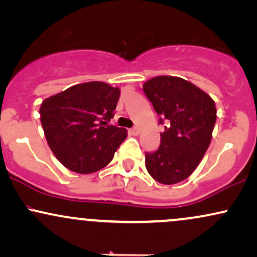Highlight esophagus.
Wrapping results in <instances>:
<instances>
[{"instance_id":"1","label":"esophagus","mask_w":257,"mask_h":257,"mask_svg":"<svg viewBox=\"0 0 257 257\" xmlns=\"http://www.w3.org/2000/svg\"><path fill=\"white\" fill-rule=\"evenodd\" d=\"M129 133H131L132 135H139V133H140V129H139L138 126H134V128L129 129Z\"/></svg>"}]
</instances>
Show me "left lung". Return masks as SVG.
Instances as JSON below:
<instances>
[{
  "mask_svg": "<svg viewBox=\"0 0 257 257\" xmlns=\"http://www.w3.org/2000/svg\"><path fill=\"white\" fill-rule=\"evenodd\" d=\"M143 90L168 122L159 149L146 153V169L161 184H178L196 170L210 145L216 122L215 101L197 85L175 76L149 79Z\"/></svg>",
  "mask_w": 257,
  "mask_h": 257,
  "instance_id": "1",
  "label": "left lung"
}]
</instances>
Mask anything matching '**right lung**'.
<instances>
[{
  "instance_id": "add662e5",
  "label": "right lung",
  "mask_w": 257,
  "mask_h": 257,
  "mask_svg": "<svg viewBox=\"0 0 257 257\" xmlns=\"http://www.w3.org/2000/svg\"><path fill=\"white\" fill-rule=\"evenodd\" d=\"M120 90L105 82L72 85L44 99L40 114L44 137L65 168L91 174L107 166L126 131L107 125L113 117Z\"/></svg>"
}]
</instances>
